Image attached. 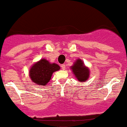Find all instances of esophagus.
<instances>
[{"instance_id": "obj_1", "label": "esophagus", "mask_w": 127, "mask_h": 127, "mask_svg": "<svg viewBox=\"0 0 127 127\" xmlns=\"http://www.w3.org/2000/svg\"><path fill=\"white\" fill-rule=\"evenodd\" d=\"M61 66V68H62V69L64 70L65 68H66V66H65V64H62Z\"/></svg>"}]
</instances>
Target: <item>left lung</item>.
I'll return each instance as SVG.
<instances>
[{
  "label": "left lung",
  "instance_id": "8db88e82",
  "mask_svg": "<svg viewBox=\"0 0 127 127\" xmlns=\"http://www.w3.org/2000/svg\"><path fill=\"white\" fill-rule=\"evenodd\" d=\"M71 69L75 77L79 82H83L84 81H87L89 78V69L85 66L80 59H78L74 63L73 65L71 66Z\"/></svg>",
  "mask_w": 127,
  "mask_h": 127
}]
</instances>
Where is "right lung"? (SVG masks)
Here are the masks:
<instances>
[{"mask_svg": "<svg viewBox=\"0 0 127 127\" xmlns=\"http://www.w3.org/2000/svg\"><path fill=\"white\" fill-rule=\"evenodd\" d=\"M60 69L56 63H51L45 59L35 63L30 69L29 75L33 82L39 85L45 86L49 82L52 73Z\"/></svg>", "mask_w": 127, "mask_h": 127, "instance_id": "right-lung-1", "label": "right lung"}]
</instances>
